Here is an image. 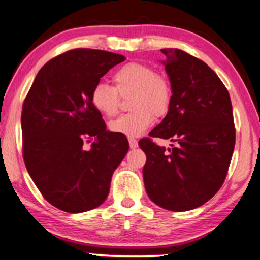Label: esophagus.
<instances>
[{"label": "esophagus", "mask_w": 260, "mask_h": 260, "mask_svg": "<svg viewBox=\"0 0 260 260\" xmlns=\"http://www.w3.org/2000/svg\"><path fill=\"white\" fill-rule=\"evenodd\" d=\"M129 141H131L132 144H135V143H136V140L133 139V138H129Z\"/></svg>", "instance_id": "34e87169"}]
</instances>
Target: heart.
Listing matches in <instances>:
<instances>
[{"instance_id":"b5f03b06","label":"heart","mask_w":260,"mask_h":260,"mask_svg":"<svg viewBox=\"0 0 260 260\" xmlns=\"http://www.w3.org/2000/svg\"><path fill=\"white\" fill-rule=\"evenodd\" d=\"M114 88L100 82L90 91V103L96 111L105 117L116 116L120 96L133 93L131 109L133 112L122 114L110 122V129L139 138L155 122V114L164 116L172 102V86L169 79L148 64L128 63L113 74Z\"/></svg>"}]
</instances>
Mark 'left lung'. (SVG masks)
Listing matches in <instances>:
<instances>
[{
  "mask_svg": "<svg viewBox=\"0 0 260 260\" xmlns=\"http://www.w3.org/2000/svg\"><path fill=\"white\" fill-rule=\"evenodd\" d=\"M166 56L172 86L169 112L149 135L178 143L164 148L149 146L146 180L160 202L200 195L211 182L235 140L232 102L228 90L203 60L180 49L160 50Z\"/></svg>",
  "mask_w": 260,
  "mask_h": 260,
  "instance_id": "left-lung-1",
  "label": "left lung"
}]
</instances>
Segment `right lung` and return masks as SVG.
<instances>
[{"mask_svg": "<svg viewBox=\"0 0 260 260\" xmlns=\"http://www.w3.org/2000/svg\"><path fill=\"white\" fill-rule=\"evenodd\" d=\"M125 56L73 49L50 59L34 79L23 104L21 131L37 182L56 203L77 210L104 193L116 159L113 140L90 91ZM96 141L90 147L88 140Z\"/></svg>", "mask_w": 260, "mask_h": 260, "instance_id": "right-lung-1", "label": "right lung"}]
</instances>
